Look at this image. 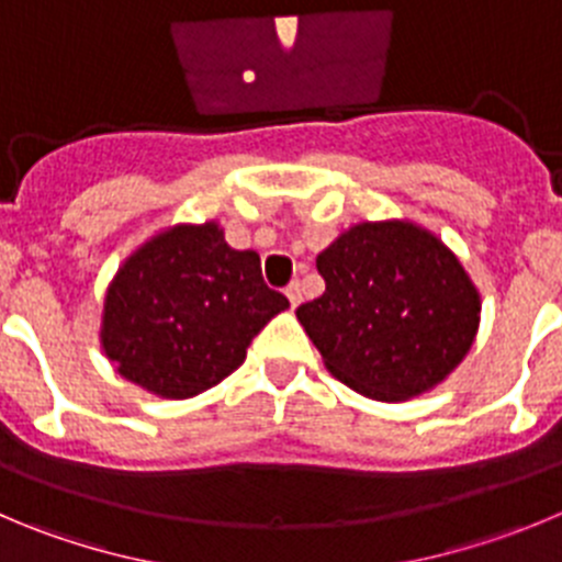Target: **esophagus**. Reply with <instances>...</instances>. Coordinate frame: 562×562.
<instances>
[{"instance_id": "34e87169", "label": "esophagus", "mask_w": 562, "mask_h": 562, "mask_svg": "<svg viewBox=\"0 0 562 562\" xmlns=\"http://www.w3.org/2000/svg\"><path fill=\"white\" fill-rule=\"evenodd\" d=\"M285 296L288 302H291V307H296L299 302H302V285H299V282H291V285L285 288Z\"/></svg>"}]
</instances>
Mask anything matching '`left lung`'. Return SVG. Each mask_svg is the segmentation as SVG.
<instances>
[{
	"mask_svg": "<svg viewBox=\"0 0 562 562\" xmlns=\"http://www.w3.org/2000/svg\"><path fill=\"white\" fill-rule=\"evenodd\" d=\"M327 288L296 318L327 369L363 396L402 402L471 349L480 293L458 257L407 222L358 224L316 257Z\"/></svg>",
	"mask_w": 562,
	"mask_h": 562,
	"instance_id": "obj_1",
	"label": "left lung"
}]
</instances>
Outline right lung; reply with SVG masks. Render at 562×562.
Instances as JSON below:
<instances>
[{"label":"right lung","instance_id":"obj_1","mask_svg":"<svg viewBox=\"0 0 562 562\" xmlns=\"http://www.w3.org/2000/svg\"><path fill=\"white\" fill-rule=\"evenodd\" d=\"M288 299L257 251L229 249L216 224L175 227L130 257L108 288L104 355L135 385L188 400L218 385Z\"/></svg>","mask_w":562,"mask_h":562}]
</instances>
